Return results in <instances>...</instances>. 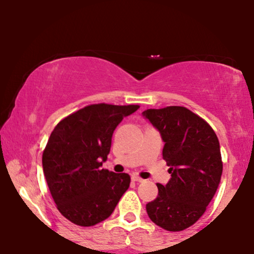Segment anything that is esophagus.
I'll use <instances>...</instances> for the list:
<instances>
[{
    "label": "esophagus",
    "mask_w": 254,
    "mask_h": 254,
    "mask_svg": "<svg viewBox=\"0 0 254 254\" xmlns=\"http://www.w3.org/2000/svg\"><path fill=\"white\" fill-rule=\"evenodd\" d=\"M131 179L133 180V182H137V183H143L144 180L142 179V178H139V177H137V176H132V178H131Z\"/></svg>",
    "instance_id": "esophagus-1"
}]
</instances>
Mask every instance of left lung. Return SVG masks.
Returning a JSON list of instances; mask_svg holds the SVG:
<instances>
[{"instance_id": "1", "label": "left lung", "mask_w": 254, "mask_h": 254, "mask_svg": "<svg viewBox=\"0 0 254 254\" xmlns=\"http://www.w3.org/2000/svg\"><path fill=\"white\" fill-rule=\"evenodd\" d=\"M142 116L160 132L171 174L165 186L157 184L159 194L145 205L147 214L161 228L184 230L199 220L220 185L218 138L210 125L186 107L150 109Z\"/></svg>"}]
</instances>
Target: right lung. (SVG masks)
I'll list each match as a JSON object with an SVG mask.
<instances>
[{
	"label": "right lung",
	"mask_w": 254,
	"mask_h": 254,
	"mask_svg": "<svg viewBox=\"0 0 254 254\" xmlns=\"http://www.w3.org/2000/svg\"><path fill=\"white\" fill-rule=\"evenodd\" d=\"M138 105L86 106L61 121L43 153V171L57 209L72 223L94 226L111 216L130 176L104 170L113 131Z\"/></svg>",
	"instance_id": "obj_1"
}]
</instances>
